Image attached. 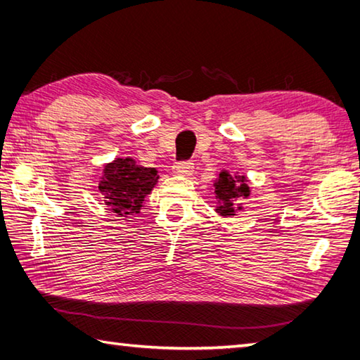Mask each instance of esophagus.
Here are the masks:
<instances>
[{
	"instance_id": "obj_1",
	"label": "esophagus",
	"mask_w": 360,
	"mask_h": 360,
	"mask_svg": "<svg viewBox=\"0 0 360 360\" xmlns=\"http://www.w3.org/2000/svg\"><path fill=\"white\" fill-rule=\"evenodd\" d=\"M173 170L176 174L181 176H192L195 172V167L192 162H179L173 167Z\"/></svg>"
}]
</instances>
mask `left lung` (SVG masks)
Masks as SVG:
<instances>
[{
  "mask_svg": "<svg viewBox=\"0 0 360 360\" xmlns=\"http://www.w3.org/2000/svg\"><path fill=\"white\" fill-rule=\"evenodd\" d=\"M217 207L215 212L223 218L233 217L236 210H241V200L249 198V179L244 174H231L227 170H221L215 184Z\"/></svg>",
  "mask_w": 360,
  "mask_h": 360,
  "instance_id": "left-lung-1",
  "label": "left lung"
}]
</instances>
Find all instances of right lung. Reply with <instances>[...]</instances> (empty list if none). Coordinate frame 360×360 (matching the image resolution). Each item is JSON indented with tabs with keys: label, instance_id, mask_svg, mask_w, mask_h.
<instances>
[{
	"label": "right lung",
	"instance_id": "1",
	"mask_svg": "<svg viewBox=\"0 0 360 360\" xmlns=\"http://www.w3.org/2000/svg\"><path fill=\"white\" fill-rule=\"evenodd\" d=\"M156 168L142 167L133 158H116L103 165L98 178V192L103 202L120 218L139 213L145 198L158 184Z\"/></svg>",
	"mask_w": 360,
	"mask_h": 360
}]
</instances>
